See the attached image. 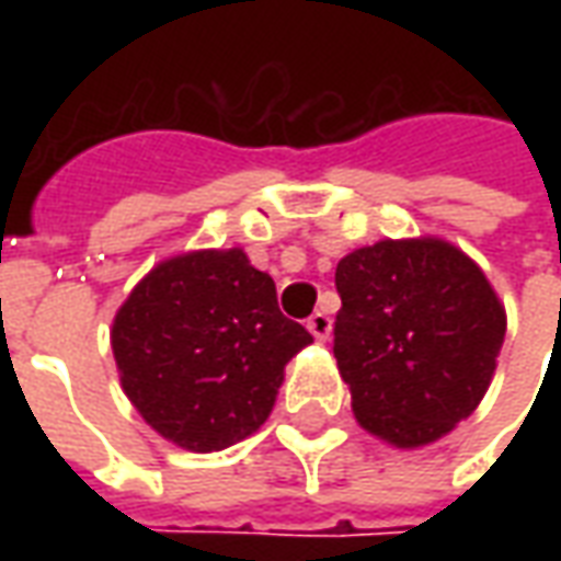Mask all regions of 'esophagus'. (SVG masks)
Wrapping results in <instances>:
<instances>
[{
    "label": "esophagus",
    "instance_id": "obj_1",
    "mask_svg": "<svg viewBox=\"0 0 561 561\" xmlns=\"http://www.w3.org/2000/svg\"><path fill=\"white\" fill-rule=\"evenodd\" d=\"M306 328H309V333L316 336V340H330V330H333V321H330L328 312H316V316L306 318Z\"/></svg>",
    "mask_w": 561,
    "mask_h": 561
}]
</instances>
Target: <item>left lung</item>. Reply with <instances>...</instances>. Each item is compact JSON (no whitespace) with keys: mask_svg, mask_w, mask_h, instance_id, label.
<instances>
[{"mask_svg":"<svg viewBox=\"0 0 561 561\" xmlns=\"http://www.w3.org/2000/svg\"><path fill=\"white\" fill-rule=\"evenodd\" d=\"M333 354L364 430L421 447L469 417L505 342L481 267L445 240H381L336 267Z\"/></svg>","mask_w":561,"mask_h":561,"instance_id":"obj_1","label":"left lung"}]
</instances>
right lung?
Here are the masks:
<instances>
[{
  "instance_id": "add662e5",
  "label": "right lung",
  "mask_w": 561,
  "mask_h": 561,
  "mask_svg": "<svg viewBox=\"0 0 561 561\" xmlns=\"http://www.w3.org/2000/svg\"><path fill=\"white\" fill-rule=\"evenodd\" d=\"M309 342L243 249L161 261L111 330L128 400L156 433L197 454L255 433L273 412L285 364Z\"/></svg>"
}]
</instances>
